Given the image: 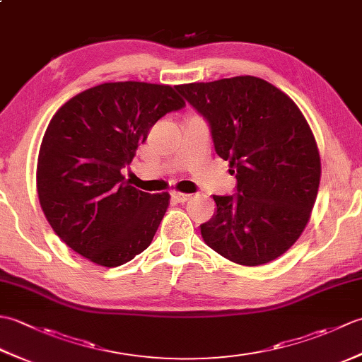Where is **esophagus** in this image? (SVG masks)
<instances>
[{"mask_svg": "<svg viewBox=\"0 0 362 362\" xmlns=\"http://www.w3.org/2000/svg\"><path fill=\"white\" fill-rule=\"evenodd\" d=\"M171 197L174 199L175 202H180V204H183V202L189 201V199L193 197V194H185V193H179V191H173V193H171Z\"/></svg>", "mask_w": 362, "mask_h": 362, "instance_id": "esophagus-1", "label": "esophagus"}]
</instances>
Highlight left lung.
Segmentation results:
<instances>
[{
	"mask_svg": "<svg viewBox=\"0 0 362 362\" xmlns=\"http://www.w3.org/2000/svg\"><path fill=\"white\" fill-rule=\"evenodd\" d=\"M209 121L214 151L236 174V194L213 196L205 244L241 266L281 257L308 224L320 157L305 117L281 90L255 76L175 86Z\"/></svg>",
	"mask_w": 362,
	"mask_h": 362,
	"instance_id": "1",
	"label": "left lung"
}]
</instances>
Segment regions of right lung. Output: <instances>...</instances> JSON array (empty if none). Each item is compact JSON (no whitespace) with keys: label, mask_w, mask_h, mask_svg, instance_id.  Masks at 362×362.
I'll return each mask as SVG.
<instances>
[{"label":"right lung","mask_w":362,"mask_h":362,"mask_svg":"<svg viewBox=\"0 0 362 362\" xmlns=\"http://www.w3.org/2000/svg\"><path fill=\"white\" fill-rule=\"evenodd\" d=\"M185 101L171 86L107 82L65 103L49 121L37 161V193L56 235L104 267L149 247L169 194H149L124 179L151 127Z\"/></svg>","instance_id":"obj_1"}]
</instances>
